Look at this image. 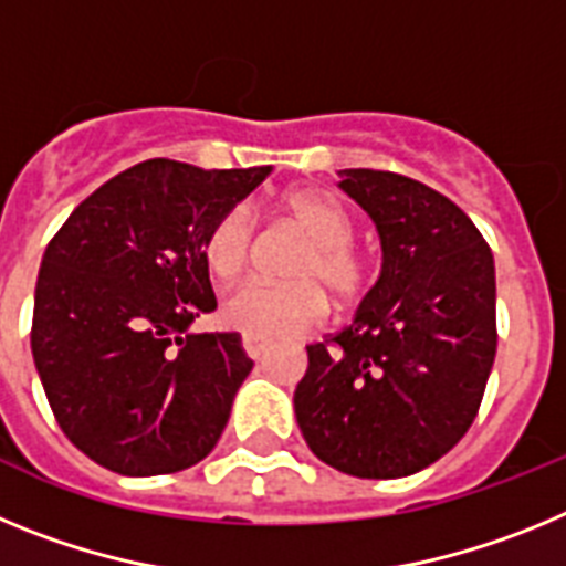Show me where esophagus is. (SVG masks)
<instances>
[{
	"label": "esophagus",
	"instance_id": "obj_1",
	"mask_svg": "<svg viewBox=\"0 0 566 566\" xmlns=\"http://www.w3.org/2000/svg\"><path fill=\"white\" fill-rule=\"evenodd\" d=\"M243 348H247L249 357L260 359V357H263V354L269 352V343H266V339L252 337V334H243Z\"/></svg>",
	"mask_w": 566,
	"mask_h": 566
}]
</instances>
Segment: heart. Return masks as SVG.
<instances>
[{"instance_id": "obj_1", "label": "heart", "mask_w": 566, "mask_h": 566, "mask_svg": "<svg viewBox=\"0 0 566 566\" xmlns=\"http://www.w3.org/2000/svg\"><path fill=\"white\" fill-rule=\"evenodd\" d=\"M289 221L308 238L289 266V283H247L229 294L223 317L243 334L280 339L326 317L328 297L337 306H354L368 289V266L352 247L354 221L334 198L297 189L283 198ZM254 223L247 207L218 214L201 243L203 263L221 283H234L247 272L252 254Z\"/></svg>"}]
</instances>
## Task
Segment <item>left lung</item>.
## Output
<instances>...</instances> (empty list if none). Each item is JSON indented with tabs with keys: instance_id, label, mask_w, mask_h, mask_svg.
<instances>
[{
	"instance_id": "1",
	"label": "left lung",
	"mask_w": 566,
	"mask_h": 566,
	"mask_svg": "<svg viewBox=\"0 0 566 566\" xmlns=\"http://www.w3.org/2000/svg\"><path fill=\"white\" fill-rule=\"evenodd\" d=\"M382 272L343 332L308 345L294 417L317 459L359 479L428 468L468 433L496 357V266L468 214L382 169H339Z\"/></svg>"
}]
</instances>
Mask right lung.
Returning <instances> with one entry per match:
<instances>
[{"label":"right lung","mask_w":566,"mask_h":566,"mask_svg":"<svg viewBox=\"0 0 566 566\" xmlns=\"http://www.w3.org/2000/svg\"><path fill=\"white\" fill-rule=\"evenodd\" d=\"M272 167L153 158L84 198L44 249L30 348L64 437L122 476L209 457L252 371L240 334L195 332L214 312L203 234Z\"/></svg>","instance_id":"right-lung-1"}]
</instances>
